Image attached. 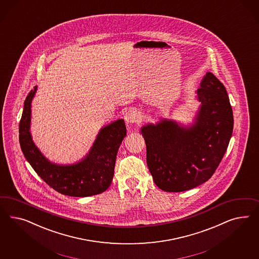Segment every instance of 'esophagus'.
I'll list each match as a JSON object with an SVG mask.
<instances>
[{
    "label": "esophagus",
    "mask_w": 259,
    "mask_h": 259,
    "mask_svg": "<svg viewBox=\"0 0 259 259\" xmlns=\"http://www.w3.org/2000/svg\"><path fill=\"white\" fill-rule=\"evenodd\" d=\"M124 119L127 123H135L140 120V115L136 110H128L124 116Z\"/></svg>",
    "instance_id": "34e87169"
}]
</instances>
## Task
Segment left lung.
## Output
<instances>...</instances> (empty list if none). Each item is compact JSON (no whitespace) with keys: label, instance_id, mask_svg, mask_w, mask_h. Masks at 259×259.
I'll use <instances>...</instances> for the list:
<instances>
[{"label":"left lung","instance_id":"obj_1","mask_svg":"<svg viewBox=\"0 0 259 259\" xmlns=\"http://www.w3.org/2000/svg\"><path fill=\"white\" fill-rule=\"evenodd\" d=\"M196 94L201 106L191 127L162 119L157 125L141 128L150 172L165 192L187 191L211 179L233 134L234 116L227 91L211 72Z\"/></svg>","mask_w":259,"mask_h":259}]
</instances>
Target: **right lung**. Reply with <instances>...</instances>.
<instances>
[{
    "mask_svg": "<svg viewBox=\"0 0 259 259\" xmlns=\"http://www.w3.org/2000/svg\"><path fill=\"white\" fill-rule=\"evenodd\" d=\"M36 90L37 87L27 95L19 124L20 145L26 160L42 181L65 196H94L106 191L114 177L118 148L125 138L124 120L118 119L103 127L89 154L77 164H53L40 154L29 132Z\"/></svg>",
    "mask_w": 259,
    "mask_h": 259,
    "instance_id": "right-lung-1",
    "label": "right lung"
}]
</instances>
